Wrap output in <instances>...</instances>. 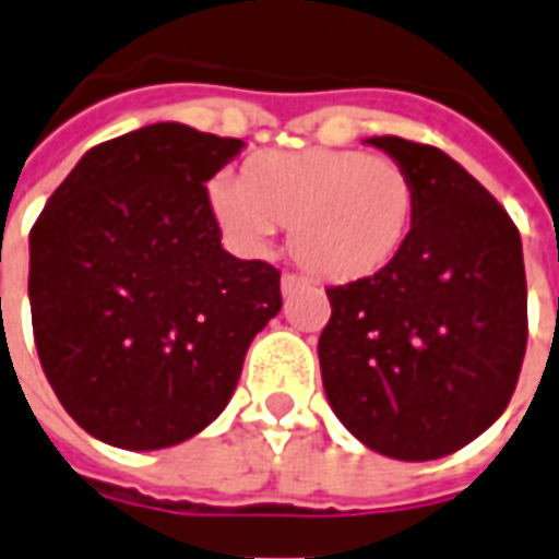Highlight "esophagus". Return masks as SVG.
Segmentation results:
<instances>
[{
  "label": "esophagus",
  "mask_w": 559,
  "mask_h": 559,
  "mask_svg": "<svg viewBox=\"0 0 559 559\" xmlns=\"http://www.w3.org/2000/svg\"><path fill=\"white\" fill-rule=\"evenodd\" d=\"M306 280L304 276H297V274H283V280H280V288H283V295H295L297 288H304Z\"/></svg>",
  "instance_id": "esophagus-1"
}]
</instances>
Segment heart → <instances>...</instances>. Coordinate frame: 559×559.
<instances>
[{"mask_svg":"<svg viewBox=\"0 0 559 559\" xmlns=\"http://www.w3.org/2000/svg\"><path fill=\"white\" fill-rule=\"evenodd\" d=\"M209 205L238 250L259 253L288 224L292 253L326 283H359L404 253L415 185L385 155L309 146L250 155L238 179L209 185Z\"/></svg>","mask_w":559,"mask_h":559,"instance_id":"heart-1","label":"heart"}]
</instances>
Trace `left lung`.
I'll list each match as a JSON object with an SVG mask.
<instances>
[{
  "instance_id": "left-lung-1",
  "label": "left lung",
  "mask_w": 559,
  "mask_h": 559,
  "mask_svg": "<svg viewBox=\"0 0 559 559\" xmlns=\"http://www.w3.org/2000/svg\"><path fill=\"white\" fill-rule=\"evenodd\" d=\"M415 185L404 253L326 288L318 338L326 401L377 454L424 463L474 442L513 397L527 347L519 229L460 162L404 138H368Z\"/></svg>"
}]
</instances>
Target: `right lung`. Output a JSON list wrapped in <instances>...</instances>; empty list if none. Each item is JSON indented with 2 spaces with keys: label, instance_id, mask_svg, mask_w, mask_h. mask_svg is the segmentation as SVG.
Segmentation results:
<instances>
[{
  "label": "right lung",
  "instance_id": "add662e5",
  "mask_svg": "<svg viewBox=\"0 0 559 559\" xmlns=\"http://www.w3.org/2000/svg\"><path fill=\"white\" fill-rule=\"evenodd\" d=\"M245 141L153 123L87 150L28 235L44 374L73 421L123 451L191 439L233 397L280 271L235 259L205 182Z\"/></svg>",
  "mask_w": 559,
  "mask_h": 559
}]
</instances>
